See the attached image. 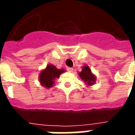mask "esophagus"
<instances>
[{
  "mask_svg": "<svg viewBox=\"0 0 135 135\" xmlns=\"http://www.w3.org/2000/svg\"><path fill=\"white\" fill-rule=\"evenodd\" d=\"M73 68H71V67H69L67 69V71H69V72H72L73 71Z\"/></svg>",
  "mask_w": 135,
  "mask_h": 135,
  "instance_id": "esophagus-1",
  "label": "esophagus"
}]
</instances>
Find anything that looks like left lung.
<instances>
[{
    "mask_svg": "<svg viewBox=\"0 0 135 135\" xmlns=\"http://www.w3.org/2000/svg\"><path fill=\"white\" fill-rule=\"evenodd\" d=\"M78 74L82 81H84L85 85L88 87L93 85L96 82V76L92 72L90 68L89 67L88 65L83 66L82 68V71L79 72Z\"/></svg>",
    "mask_w": 135,
    "mask_h": 135,
    "instance_id": "left-lung-1",
    "label": "left lung"
}]
</instances>
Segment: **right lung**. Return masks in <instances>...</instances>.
Returning <instances> with one entry per match:
<instances>
[{
  "instance_id": "add662e5",
  "label": "right lung",
  "mask_w": 135,
  "mask_h": 135,
  "mask_svg": "<svg viewBox=\"0 0 135 135\" xmlns=\"http://www.w3.org/2000/svg\"><path fill=\"white\" fill-rule=\"evenodd\" d=\"M66 71L64 69H57L53 64H48L39 74V81L42 86L45 88H52L55 84V80Z\"/></svg>"
}]
</instances>
